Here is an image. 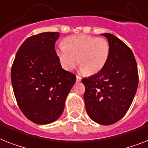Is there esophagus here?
<instances>
[{"instance_id": "1", "label": "esophagus", "mask_w": 148, "mask_h": 148, "mask_svg": "<svg viewBox=\"0 0 148 148\" xmlns=\"http://www.w3.org/2000/svg\"><path fill=\"white\" fill-rule=\"evenodd\" d=\"M81 80H82L81 76H79V75H76V82H81Z\"/></svg>"}]
</instances>
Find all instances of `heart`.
I'll use <instances>...</instances> for the list:
<instances>
[{"instance_id":"heart-1","label":"heart","mask_w":148,"mask_h":148,"mask_svg":"<svg viewBox=\"0 0 148 148\" xmlns=\"http://www.w3.org/2000/svg\"><path fill=\"white\" fill-rule=\"evenodd\" d=\"M61 66L66 70H72L77 64L87 75L100 73L107 64L110 53L109 41L85 34L66 38L56 49Z\"/></svg>"}]
</instances>
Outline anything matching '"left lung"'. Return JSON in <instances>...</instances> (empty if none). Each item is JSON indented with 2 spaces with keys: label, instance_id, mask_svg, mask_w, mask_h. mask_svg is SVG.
Here are the masks:
<instances>
[{
  "label": "left lung",
  "instance_id": "left-lung-1",
  "mask_svg": "<svg viewBox=\"0 0 148 148\" xmlns=\"http://www.w3.org/2000/svg\"><path fill=\"white\" fill-rule=\"evenodd\" d=\"M108 39L110 53L100 73L82 82L85 87V109L91 119L101 125L120 120L132 103L138 85V72L132 50L115 35Z\"/></svg>",
  "mask_w": 148,
  "mask_h": 148
}]
</instances>
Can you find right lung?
Instances as JSON below:
<instances>
[{"label": "right lung", "mask_w": 148, "mask_h": 148, "mask_svg": "<svg viewBox=\"0 0 148 148\" xmlns=\"http://www.w3.org/2000/svg\"><path fill=\"white\" fill-rule=\"evenodd\" d=\"M58 32H42L25 40L16 54L11 82L17 104L25 117L45 125L63 113L75 74L62 68L55 51Z\"/></svg>", "instance_id": "add662e5"}]
</instances>
